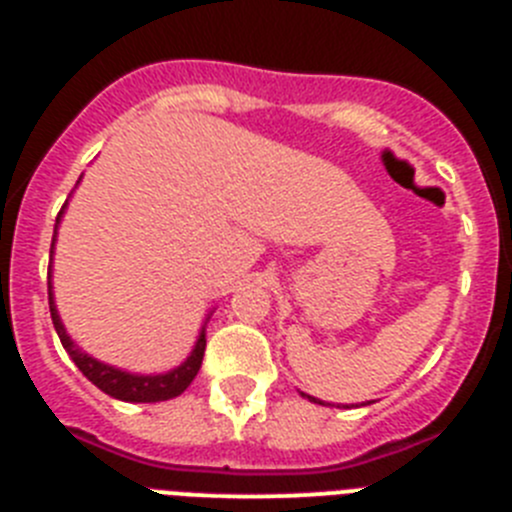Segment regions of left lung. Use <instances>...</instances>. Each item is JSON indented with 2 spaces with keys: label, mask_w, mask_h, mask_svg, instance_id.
<instances>
[{
  "label": "left lung",
  "mask_w": 512,
  "mask_h": 512,
  "mask_svg": "<svg viewBox=\"0 0 512 512\" xmlns=\"http://www.w3.org/2000/svg\"><path fill=\"white\" fill-rule=\"evenodd\" d=\"M307 400H312V402H320V400H315V397H310V395H305ZM320 405H323V402H320Z\"/></svg>",
  "instance_id": "1"
}]
</instances>
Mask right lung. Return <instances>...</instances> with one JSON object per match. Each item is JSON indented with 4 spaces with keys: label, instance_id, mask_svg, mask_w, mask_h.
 I'll return each instance as SVG.
<instances>
[{
    "label": "right lung",
    "instance_id": "1",
    "mask_svg": "<svg viewBox=\"0 0 512 512\" xmlns=\"http://www.w3.org/2000/svg\"><path fill=\"white\" fill-rule=\"evenodd\" d=\"M58 220H61V212L56 217V228ZM51 253H53V243H51ZM48 305H51V318H53V328H56L58 338H61L63 348L69 351V356L74 359V364L79 366V372L89 379L92 384H97L99 390L107 392L115 400H125V402H161V400H171V397H179L184 390H187L192 379L197 377L202 366V356H205V330L197 338V346H194L192 356L184 361L182 366H176L171 369L169 374H156V377H138V374H128L120 372V369H112V366L102 364V361L92 359V356L81 354L79 348L71 343V338L66 336V330H63L61 318H58L56 305H53V292L51 284H48Z\"/></svg>",
    "mask_w": 512,
    "mask_h": 512
}]
</instances>
